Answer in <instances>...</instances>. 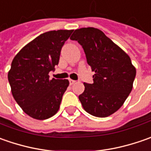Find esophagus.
Returning a JSON list of instances; mask_svg holds the SVG:
<instances>
[{"label": "esophagus", "instance_id": "1", "mask_svg": "<svg viewBox=\"0 0 151 151\" xmlns=\"http://www.w3.org/2000/svg\"><path fill=\"white\" fill-rule=\"evenodd\" d=\"M69 81H70V86H72V85H74L75 83H76V81H74V80H71V79H70V80H69Z\"/></svg>", "mask_w": 151, "mask_h": 151}]
</instances>
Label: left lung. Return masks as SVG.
Instances as JSON below:
<instances>
[{
	"label": "left lung",
	"mask_w": 151,
	"mask_h": 151,
	"mask_svg": "<svg viewBox=\"0 0 151 151\" xmlns=\"http://www.w3.org/2000/svg\"><path fill=\"white\" fill-rule=\"evenodd\" d=\"M71 40L83 48L88 65L94 71L93 83H84L79 100L86 112L106 118L123 106L133 88L136 69L130 57L119 46L95 27L75 30Z\"/></svg>",
	"instance_id": "8db88e82"
}]
</instances>
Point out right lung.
<instances>
[{
  "mask_svg": "<svg viewBox=\"0 0 151 151\" xmlns=\"http://www.w3.org/2000/svg\"><path fill=\"white\" fill-rule=\"evenodd\" d=\"M73 30L40 34L16 55L8 71L11 91L23 112L38 120L50 119L59 111L69 86L66 79H50L59 64L62 46Z\"/></svg>",
  "mask_w": 151,
  "mask_h": 151,
  "instance_id": "right-lung-1",
  "label": "right lung"
}]
</instances>
